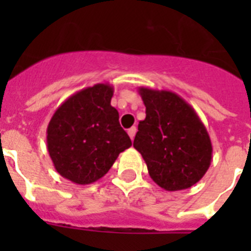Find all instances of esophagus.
<instances>
[{"label": "esophagus", "mask_w": 251, "mask_h": 251, "mask_svg": "<svg viewBox=\"0 0 251 251\" xmlns=\"http://www.w3.org/2000/svg\"><path fill=\"white\" fill-rule=\"evenodd\" d=\"M135 133H137V127H135V126H133V127H130V129L127 130V134H129V137L131 138V141H133L134 137H135Z\"/></svg>", "instance_id": "obj_1"}]
</instances>
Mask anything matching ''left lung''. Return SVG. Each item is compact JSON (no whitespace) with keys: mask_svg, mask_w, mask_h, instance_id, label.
Returning a JSON list of instances; mask_svg holds the SVG:
<instances>
[{"mask_svg":"<svg viewBox=\"0 0 251 251\" xmlns=\"http://www.w3.org/2000/svg\"><path fill=\"white\" fill-rule=\"evenodd\" d=\"M146 118L139 121L134 149L150 177L167 191L189 189L206 175L212 143L194 108L167 90L139 87Z\"/></svg>","mask_w":251,"mask_h":251,"instance_id":"left-lung-1","label":"left lung"}]
</instances>
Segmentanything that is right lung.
Instances as JSON below:
<instances>
[{
	"label": "right lung",
	"mask_w": 251,
	"mask_h": 251,
	"mask_svg": "<svg viewBox=\"0 0 251 251\" xmlns=\"http://www.w3.org/2000/svg\"><path fill=\"white\" fill-rule=\"evenodd\" d=\"M113 86L98 83L68 98L50 118L47 147L64 178L88 185L108 173L118 155L131 146L110 105Z\"/></svg>",
	"instance_id": "add662e5"
}]
</instances>
